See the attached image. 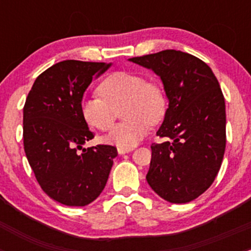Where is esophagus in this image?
<instances>
[{"instance_id":"1","label":"esophagus","mask_w":251,"mask_h":251,"mask_svg":"<svg viewBox=\"0 0 251 251\" xmlns=\"http://www.w3.org/2000/svg\"><path fill=\"white\" fill-rule=\"evenodd\" d=\"M131 151H132L131 148H121V147H119L118 148V153L120 154V155H123V154H126V153H130Z\"/></svg>"}]
</instances>
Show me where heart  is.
Segmentation results:
<instances>
[{"mask_svg":"<svg viewBox=\"0 0 251 251\" xmlns=\"http://www.w3.org/2000/svg\"><path fill=\"white\" fill-rule=\"evenodd\" d=\"M100 97L81 100L80 111L88 126L105 132L113 127L118 111L126 119L116 125L108 136V142L121 148H132L149 130V123L158 124L168 107L165 92L159 83L147 81L142 75L116 72L98 86Z\"/></svg>","mask_w":251,"mask_h":251,"instance_id":"obj_1","label":"heart"}]
</instances>
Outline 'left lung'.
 <instances>
[{
    "label": "left lung",
    "instance_id": "1",
    "mask_svg": "<svg viewBox=\"0 0 251 251\" xmlns=\"http://www.w3.org/2000/svg\"><path fill=\"white\" fill-rule=\"evenodd\" d=\"M160 76L169 100L158 130L168 141L151 144L147 182L175 204L192 201L212 184L226 148V107L220 83L199 58L165 50L131 58Z\"/></svg>",
    "mask_w": 251,
    "mask_h": 251
}]
</instances>
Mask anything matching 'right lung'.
Returning a JSON list of instances; mask_svg holds the SVG:
<instances>
[{
  "label": "right lung",
  "mask_w": 251,
  "mask_h": 251,
  "mask_svg": "<svg viewBox=\"0 0 251 251\" xmlns=\"http://www.w3.org/2000/svg\"><path fill=\"white\" fill-rule=\"evenodd\" d=\"M110 65L63 60L37 76L25 100L23 138L27 161L42 191L68 206H85L102 193L118 155L113 146L82 148L95 137L81 115L83 92Z\"/></svg>",
  "instance_id": "obj_1"
}]
</instances>
